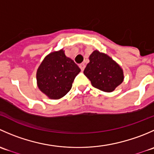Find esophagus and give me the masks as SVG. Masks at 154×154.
<instances>
[{"label":"esophagus","mask_w":154,"mask_h":154,"mask_svg":"<svg viewBox=\"0 0 154 154\" xmlns=\"http://www.w3.org/2000/svg\"><path fill=\"white\" fill-rule=\"evenodd\" d=\"M80 69H81V71H83V70H84V68H85V67H86V66H85V64H83V63H81V64H80Z\"/></svg>","instance_id":"1"}]
</instances>
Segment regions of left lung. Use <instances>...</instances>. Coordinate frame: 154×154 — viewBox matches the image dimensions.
<instances>
[{
    "label": "left lung",
    "mask_w": 154,
    "mask_h": 154,
    "mask_svg": "<svg viewBox=\"0 0 154 154\" xmlns=\"http://www.w3.org/2000/svg\"><path fill=\"white\" fill-rule=\"evenodd\" d=\"M91 85L96 88L111 92L123 82V71L109 56L98 51H93L84 71Z\"/></svg>",
    "instance_id": "1"
}]
</instances>
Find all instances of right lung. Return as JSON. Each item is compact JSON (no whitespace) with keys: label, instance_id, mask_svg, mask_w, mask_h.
I'll return each instance as SVG.
<instances>
[{"label":"right lung","instance_id":"1","mask_svg":"<svg viewBox=\"0 0 154 154\" xmlns=\"http://www.w3.org/2000/svg\"><path fill=\"white\" fill-rule=\"evenodd\" d=\"M80 68L65 55L63 50L51 53L38 68L37 83L39 89L51 99H59L71 90Z\"/></svg>","mask_w":154,"mask_h":154}]
</instances>
